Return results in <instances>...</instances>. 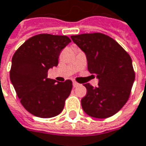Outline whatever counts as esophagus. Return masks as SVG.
<instances>
[{
	"label": "esophagus",
	"instance_id": "esophagus-1",
	"mask_svg": "<svg viewBox=\"0 0 146 146\" xmlns=\"http://www.w3.org/2000/svg\"><path fill=\"white\" fill-rule=\"evenodd\" d=\"M78 85H79V84H78V83H76V82H73V86L74 87V88L78 87Z\"/></svg>",
	"mask_w": 146,
	"mask_h": 146
}]
</instances>
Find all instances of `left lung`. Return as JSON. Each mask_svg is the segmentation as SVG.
Returning <instances> with one entry per match:
<instances>
[{"label": "left lung", "instance_id": "obj_1", "mask_svg": "<svg viewBox=\"0 0 146 146\" xmlns=\"http://www.w3.org/2000/svg\"><path fill=\"white\" fill-rule=\"evenodd\" d=\"M71 38L84 52L88 71L99 79L97 88L84 84L87 94L81 100L84 111L97 119L115 114L125 104L135 81L129 55L104 34H81Z\"/></svg>", "mask_w": 146, "mask_h": 146}]
</instances>
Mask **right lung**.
I'll use <instances>...</instances> for the list:
<instances>
[{"label":"right lung","instance_id":"add662e5","mask_svg":"<svg viewBox=\"0 0 146 146\" xmlns=\"http://www.w3.org/2000/svg\"><path fill=\"white\" fill-rule=\"evenodd\" d=\"M70 42L66 36L39 34L27 40L12 57L11 82L23 107L36 117L59 114L71 93V80L47 78L48 69L58 66L60 52Z\"/></svg>","mask_w":146,"mask_h":146}]
</instances>
